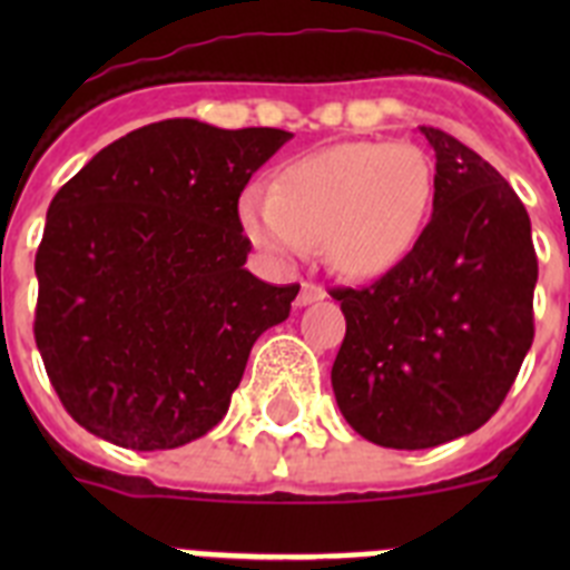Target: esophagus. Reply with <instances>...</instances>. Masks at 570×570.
<instances>
[{"label": "esophagus", "instance_id": "obj_1", "mask_svg": "<svg viewBox=\"0 0 570 570\" xmlns=\"http://www.w3.org/2000/svg\"><path fill=\"white\" fill-rule=\"evenodd\" d=\"M322 296H325V291H322L320 285H314V282H302L299 296H296V305H299V308H305V305H314V302H320Z\"/></svg>", "mask_w": 570, "mask_h": 570}]
</instances>
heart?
I'll list each match as a JSON object with an SVG mask.
<instances>
[{
	"instance_id": "b5f03b06",
	"label": "heart",
	"mask_w": 570,
	"mask_h": 570,
	"mask_svg": "<svg viewBox=\"0 0 570 570\" xmlns=\"http://www.w3.org/2000/svg\"><path fill=\"white\" fill-rule=\"evenodd\" d=\"M434 194V159L420 145L356 139L296 156L274 188L250 183L236 214L268 259H299L322 242L336 274L380 279L414 254Z\"/></svg>"
}]
</instances>
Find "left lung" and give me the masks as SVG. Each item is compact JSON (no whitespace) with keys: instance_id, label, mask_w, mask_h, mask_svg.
<instances>
[{"instance_id":"obj_1","label":"left lung","mask_w":570,"mask_h":570,"mask_svg":"<svg viewBox=\"0 0 570 570\" xmlns=\"http://www.w3.org/2000/svg\"><path fill=\"white\" fill-rule=\"evenodd\" d=\"M434 216L414 254L371 288H334L345 340L336 405L367 442L420 451L473 434L533 342L531 219L500 170L440 128Z\"/></svg>"}]
</instances>
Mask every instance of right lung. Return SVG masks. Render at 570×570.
I'll list each match as a JSON object with an SVG mask.
<instances>
[{"instance_id": "1", "label": "right lung", "mask_w": 570, "mask_h": 570, "mask_svg": "<svg viewBox=\"0 0 570 570\" xmlns=\"http://www.w3.org/2000/svg\"><path fill=\"white\" fill-rule=\"evenodd\" d=\"M288 130L165 119L59 188L37 250L33 336L85 431L130 451L199 440L299 285L256 279L239 194Z\"/></svg>"}]
</instances>
